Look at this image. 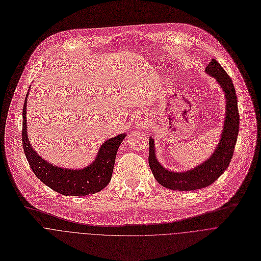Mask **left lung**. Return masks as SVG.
I'll return each instance as SVG.
<instances>
[{
    "label": "left lung",
    "instance_id": "8db88e82",
    "mask_svg": "<svg viewBox=\"0 0 261 261\" xmlns=\"http://www.w3.org/2000/svg\"><path fill=\"white\" fill-rule=\"evenodd\" d=\"M206 71L214 76L222 87L226 98V115L223 132L218 146L211 158L200 166L187 172L168 171L156 161L154 146L149 138L148 164L156 181L163 187L174 191H195L212 185L227 169L237 143L240 126L238 99L232 80L221 67L216 59H212L206 67Z\"/></svg>",
    "mask_w": 261,
    "mask_h": 261
}]
</instances>
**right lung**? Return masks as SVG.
Wrapping results in <instances>:
<instances>
[{"label":"right lung","instance_id":"obj_1","mask_svg":"<svg viewBox=\"0 0 261 261\" xmlns=\"http://www.w3.org/2000/svg\"><path fill=\"white\" fill-rule=\"evenodd\" d=\"M27 94L22 112V145L35 175L47 187L64 196L93 195L103 190L111 181L118 148L126 134L107 140L98 151L95 161L82 170L55 167L44 161L33 149L27 135Z\"/></svg>","mask_w":261,"mask_h":261}]
</instances>
